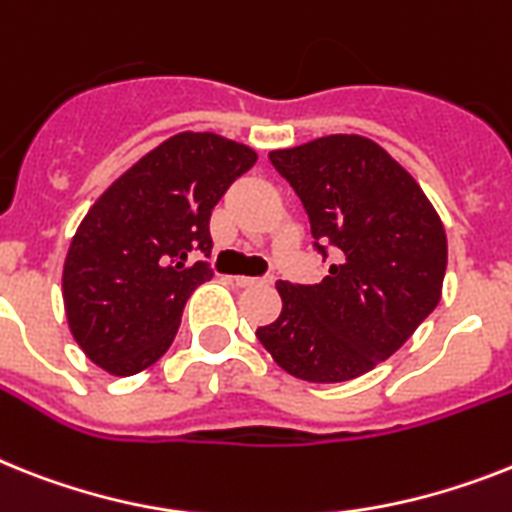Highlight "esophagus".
Masks as SVG:
<instances>
[{
  "instance_id": "1",
  "label": "esophagus",
  "mask_w": 512,
  "mask_h": 512,
  "mask_svg": "<svg viewBox=\"0 0 512 512\" xmlns=\"http://www.w3.org/2000/svg\"><path fill=\"white\" fill-rule=\"evenodd\" d=\"M235 282H238L240 287H251V285H269V282H272V277H246V274H238V277H235Z\"/></svg>"
}]
</instances>
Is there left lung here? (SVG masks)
<instances>
[{
  "mask_svg": "<svg viewBox=\"0 0 512 512\" xmlns=\"http://www.w3.org/2000/svg\"><path fill=\"white\" fill-rule=\"evenodd\" d=\"M269 162L306 206L314 240L337 248V264L319 285L277 282L282 311L256 337L295 379L361 377L437 308L445 225L411 172L366 135H324L269 151Z\"/></svg>",
  "mask_w": 512,
  "mask_h": 512,
  "instance_id": "obj_1",
  "label": "left lung"
}]
</instances>
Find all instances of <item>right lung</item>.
Returning <instances> with one entry per match:
<instances>
[{"instance_id":"1","label":"right lung","mask_w":512,"mask_h":512,"mask_svg":"<svg viewBox=\"0 0 512 512\" xmlns=\"http://www.w3.org/2000/svg\"><path fill=\"white\" fill-rule=\"evenodd\" d=\"M246 143L177 133L143 154L94 201L62 266L75 342L99 369L133 377L167 353L185 301L211 280L209 217L235 177L256 164Z\"/></svg>"}]
</instances>
